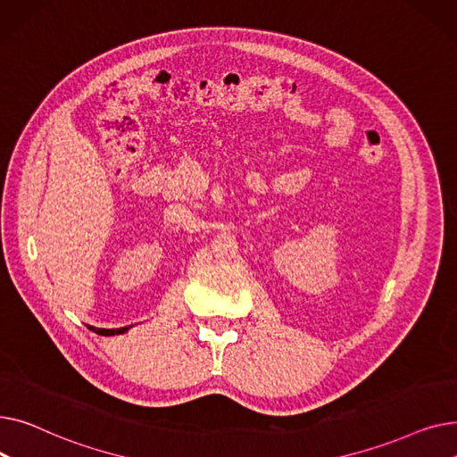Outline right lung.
Returning a JSON list of instances; mask_svg holds the SVG:
<instances>
[{"instance_id":"right-lung-1","label":"right lung","mask_w":457,"mask_h":457,"mask_svg":"<svg viewBox=\"0 0 457 457\" xmlns=\"http://www.w3.org/2000/svg\"><path fill=\"white\" fill-rule=\"evenodd\" d=\"M131 326H126V328H116V329H105V328H94V326H88L90 331L98 333V335H105V337H111V335H120V333H126Z\"/></svg>"}]
</instances>
